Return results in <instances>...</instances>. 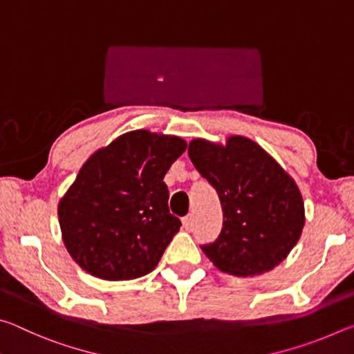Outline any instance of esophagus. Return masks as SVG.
I'll list each match as a JSON object with an SVG mask.
<instances>
[{
	"instance_id": "34e87169",
	"label": "esophagus",
	"mask_w": 354,
	"mask_h": 354,
	"mask_svg": "<svg viewBox=\"0 0 354 354\" xmlns=\"http://www.w3.org/2000/svg\"><path fill=\"white\" fill-rule=\"evenodd\" d=\"M183 226H184V230L190 231L192 227H194V215H187V217H184L183 218Z\"/></svg>"
}]
</instances>
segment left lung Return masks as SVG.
Masks as SVG:
<instances>
[{"label":"left lung","instance_id":"obj_1","mask_svg":"<svg viewBox=\"0 0 354 354\" xmlns=\"http://www.w3.org/2000/svg\"><path fill=\"white\" fill-rule=\"evenodd\" d=\"M189 158L217 190L223 227L201 250L218 270L254 277L273 270L295 247L304 226L297 183L266 149L243 136L226 143L194 139Z\"/></svg>","mask_w":354,"mask_h":354}]
</instances>
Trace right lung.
Segmentation results:
<instances>
[{"mask_svg": "<svg viewBox=\"0 0 354 354\" xmlns=\"http://www.w3.org/2000/svg\"><path fill=\"white\" fill-rule=\"evenodd\" d=\"M185 148L181 137L137 129L84 162L57 206L65 248L82 270L106 281L154 270L181 226L164 176Z\"/></svg>", "mask_w": 354, "mask_h": 354, "instance_id": "add662e5", "label": "right lung"}]
</instances>
